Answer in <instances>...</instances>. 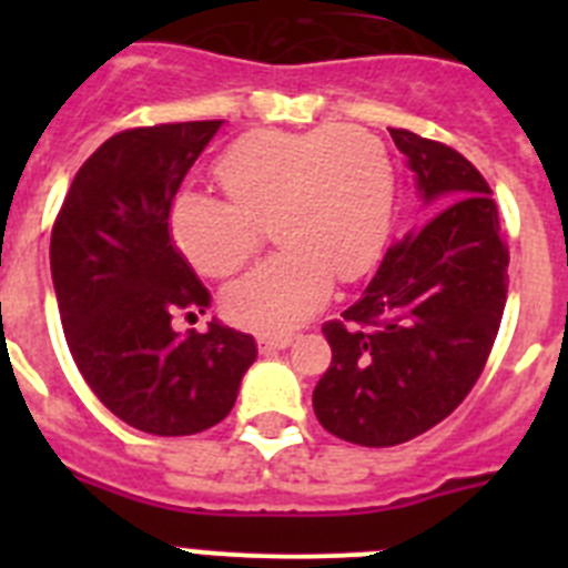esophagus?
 <instances>
[{
	"instance_id": "esophagus-1",
	"label": "esophagus",
	"mask_w": 568,
	"mask_h": 568,
	"mask_svg": "<svg viewBox=\"0 0 568 568\" xmlns=\"http://www.w3.org/2000/svg\"><path fill=\"white\" fill-rule=\"evenodd\" d=\"M290 344H293V335H270V333L258 335V349L264 355L278 353V349H287Z\"/></svg>"
}]
</instances>
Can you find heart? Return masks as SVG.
Returning <instances> with one entry per match:
<instances>
[{
  "label": "heart",
  "instance_id": "b5f03b06",
  "mask_svg": "<svg viewBox=\"0 0 568 568\" xmlns=\"http://www.w3.org/2000/svg\"><path fill=\"white\" fill-rule=\"evenodd\" d=\"M227 202L184 193L170 213L175 247L210 278L233 275L270 224L278 253L224 293L235 324L281 333L313 315L338 281L373 267L389 230L393 164L369 130L338 124L310 133H253L215 162Z\"/></svg>",
  "mask_w": 568,
  "mask_h": 568
}]
</instances>
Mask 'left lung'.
<instances>
[{
	"mask_svg": "<svg viewBox=\"0 0 568 568\" xmlns=\"http://www.w3.org/2000/svg\"><path fill=\"white\" fill-rule=\"evenodd\" d=\"M424 215L386 250L341 321L313 393L321 426L358 446H395L433 429L469 395L491 353L509 284L498 204L458 150L389 130Z\"/></svg>",
	"mask_w": 568,
	"mask_h": 568,
	"instance_id": "obj_1",
	"label": "left lung"
}]
</instances>
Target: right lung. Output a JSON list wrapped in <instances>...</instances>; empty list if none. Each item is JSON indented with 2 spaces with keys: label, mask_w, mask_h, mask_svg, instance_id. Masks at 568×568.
Returning a JSON list of instances; mask_svg holds the SVG:
<instances>
[{
  "label": "right lung",
  "mask_w": 568,
  "mask_h": 568,
  "mask_svg": "<svg viewBox=\"0 0 568 568\" xmlns=\"http://www.w3.org/2000/svg\"><path fill=\"white\" fill-rule=\"evenodd\" d=\"M222 122L115 133L79 168L50 233V275L79 373L115 418L150 435L204 433L230 415L258 355L253 335L173 315L210 293L173 235L170 207Z\"/></svg>",
  "instance_id": "right-lung-1"
}]
</instances>
